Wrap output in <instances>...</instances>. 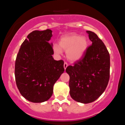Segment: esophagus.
Here are the masks:
<instances>
[{"label": "esophagus", "instance_id": "obj_1", "mask_svg": "<svg viewBox=\"0 0 125 125\" xmlns=\"http://www.w3.org/2000/svg\"><path fill=\"white\" fill-rule=\"evenodd\" d=\"M68 63H67L66 62H64V69H66V68L68 67Z\"/></svg>", "mask_w": 125, "mask_h": 125}]
</instances>
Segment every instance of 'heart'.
Listing matches in <instances>:
<instances>
[{
	"label": "heart",
	"instance_id": "b5f03b06",
	"mask_svg": "<svg viewBox=\"0 0 125 125\" xmlns=\"http://www.w3.org/2000/svg\"><path fill=\"white\" fill-rule=\"evenodd\" d=\"M88 46V42L86 37L78 34H72L64 36L61 39L59 46L55 44L53 50L57 54H61L62 49L66 50L67 57L71 61L79 60L83 56Z\"/></svg>",
	"mask_w": 125,
	"mask_h": 125
}]
</instances>
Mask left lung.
Here are the masks:
<instances>
[{
	"label": "left lung",
	"instance_id": "8db88e82",
	"mask_svg": "<svg viewBox=\"0 0 125 125\" xmlns=\"http://www.w3.org/2000/svg\"><path fill=\"white\" fill-rule=\"evenodd\" d=\"M92 42L83 56L67 67L70 95L75 101L89 103L104 91L110 79V57L103 42L93 32L87 31Z\"/></svg>",
	"mask_w": 125,
	"mask_h": 125
}]
</instances>
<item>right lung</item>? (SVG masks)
I'll return each instance as SVG.
<instances>
[{
	"mask_svg": "<svg viewBox=\"0 0 125 125\" xmlns=\"http://www.w3.org/2000/svg\"><path fill=\"white\" fill-rule=\"evenodd\" d=\"M52 31H34L20 47L15 63V78L21 95L32 103L48 100L53 86L64 71V61H56L49 42Z\"/></svg>",
	"mask_w": 125,
	"mask_h": 125,
	"instance_id": "1",
	"label": "right lung"
}]
</instances>
